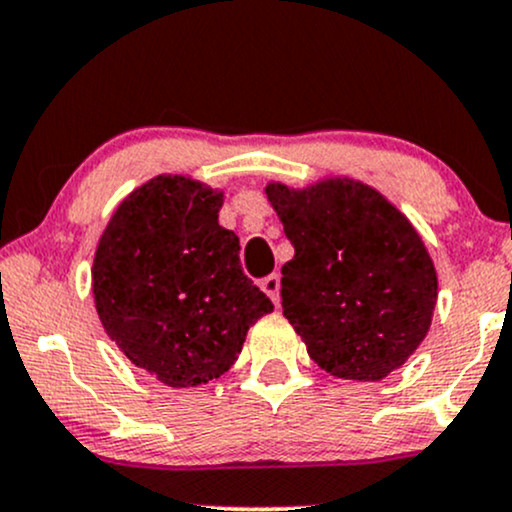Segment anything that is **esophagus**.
Returning <instances> with one entry per match:
<instances>
[{"label":"esophagus","instance_id":"34e87169","mask_svg":"<svg viewBox=\"0 0 512 512\" xmlns=\"http://www.w3.org/2000/svg\"><path fill=\"white\" fill-rule=\"evenodd\" d=\"M260 286H262V291L267 293L269 298H272L274 305H279V289H281V279H279V274H269V276H264V279L260 281Z\"/></svg>","mask_w":512,"mask_h":512}]
</instances>
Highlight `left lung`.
Listing matches in <instances>:
<instances>
[{"instance_id":"1","label":"left lung","mask_w":512,"mask_h":512,"mask_svg":"<svg viewBox=\"0 0 512 512\" xmlns=\"http://www.w3.org/2000/svg\"><path fill=\"white\" fill-rule=\"evenodd\" d=\"M267 197L296 250L281 305L310 358L337 378L383 380L431 327L438 276L424 240L363 182H272Z\"/></svg>"}]
</instances>
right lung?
I'll list each match as a JSON object with an SVG mask.
<instances>
[{
  "instance_id": "obj_1",
  "label": "right lung",
  "mask_w": 512,
  "mask_h": 512,
  "mask_svg": "<svg viewBox=\"0 0 512 512\" xmlns=\"http://www.w3.org/2000/svg\"><path fill=\"white\" fill-rule=\"evenodd\" d=\"M221 192L158 175L117 207L93 260L105 332L134 366L170 387H195L236 363L245 334L274 305L240 267L219 226Z\"/></svg>"
}]
</instances>
